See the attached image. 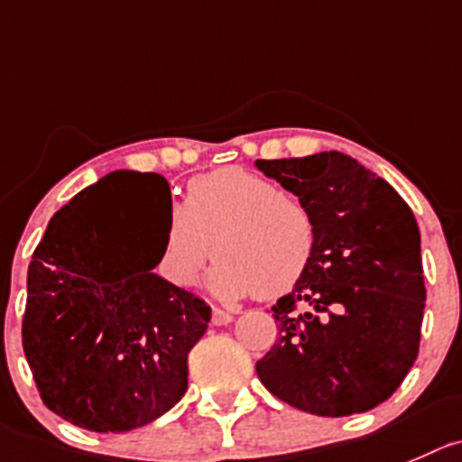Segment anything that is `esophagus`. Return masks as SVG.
I'll list each match as a JSON object with an SVG mask.
<instances>
[{"mask_svg": "<svg viewBox=\"0 0 462 462\" xmlns=\"http://www.w3.org/2000/svg\"><path fill=\"white\" fill-rule=\"evenodd\" d=\"M231 322H234V313H228V310H222V309H213L215 327H226V324Z\"/></svg>", "mask_w": 462, "mask_h": 462, "instance_id": "esophagus-1", "label": "esophagus"}]
</instances>
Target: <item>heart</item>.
<instances>
[{
  "label": "heart",
  "instance_id": "b5f03b06",
  "mask_svg": "<svg viewBox=\"0 0 462 462\" xmlns=\"http://www.w3.org/2000/svg\"><path fill=\"white\" fill-rule=\"evenodd\" d=\"M315 222L306 204L245 168H219L188 183L186 201L168 213L156 272L190 288L213 252L215 294L236 300L279 297L304 279L315 254Z\"/></svg>",
  "mask_w": 462,
  "mask_h": 462
}]
</instances>
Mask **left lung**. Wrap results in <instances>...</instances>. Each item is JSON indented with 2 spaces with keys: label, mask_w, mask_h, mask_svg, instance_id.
I'll list each match as a JSON object with an SVG mask.
<instances>
[{
  "label": "left lung",
  "mask_w": 462,
  "mask_h": 462,
  "mask_svg": "<svg viewBox=\"0 0 462 462\" xmlns=\"http://www.w3.org/2000/svg\"><path fill=\"white\" fill-rule=\"evenodd\" d=\"M256 168L304 201L318 234L304 279L272 306L279 340L256 363L258 379L310 415L372 411L420 351L426 288L415 215L340 152Z\"/></svg>",
  "instance_id": "obj_1"
}]
</instances>
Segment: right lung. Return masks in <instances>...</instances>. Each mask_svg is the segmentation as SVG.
Wrapping results in <instances>:
<instances>
[{"instance_id":"add662e5","label":"right lung","mask_w":462,"mask_h":462,"mask_svg":"<svg viewBox=\"0 0 462 462\" xmlns=\"http://www.w3.org/2000/svg\"><path fill=\"white\" fill-rule=\"evenodd\" d=\"M172 210L170 183L120 170L50 219L26 274L22 346L42 403L88 431L122 433L168 412L188 388V354L210 306L153 274L162 240H143L131 206Z\"/></svg>"}]
</instances>
